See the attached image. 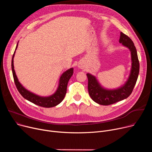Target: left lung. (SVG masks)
<instances>
[{
	"mask_svg": "<svg viewBox=\"0 0 152 152\" xmlns=\"http://www.w3.org/2000/svg\"><path fill=\"white\" fill-rule=\"evenodd\" d=\"M119 43L128 48L131 53L132 68L128 80L122 87L117 89L107 90L100 85L92 75L87 73L88 91L91 99L100 105H109L128 97L131 94L136 84L139 73V61L137 53L134 42L127 35L121 32Z\"/></svg>",
	"mask_w": 152,
	"mask_h": 152,
	"instance_id": "left-lung-1",
	"label": "left lung"
}]
</instances>
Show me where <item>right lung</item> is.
I'll list each match as a JSON object with an SVG mask.
<instances>
[{
  "instance_id": "right-lung-1",
  "label": "right lung",
  "mask_w": 152,
  "mask_h": 152,
  "mask_svg": "<svg viewBox=\"0 0 152 152\" xmlns=\"http://www.w3.org/2000/svg\"><path fill=\"white\" fill-rule=\"evenodd\" d=\"M17 47L18 44L17 45V47H16L15 50H17ZM15 51L13 55L12 60V73L15 86L22 96L28 101L34 103V104L45 108H51L53 107H55L56 105H58L60 103H61L64 98H65V96L66 94L68 83L73 74V68H70L62 74L60 78L58 89L57 91L53 95H50L49 97H40L39 95L30 92L29 91L26 90L18 81L17 75L15 74L13 65V58L15 56Z\"/></svg>"
}]
</instances>
